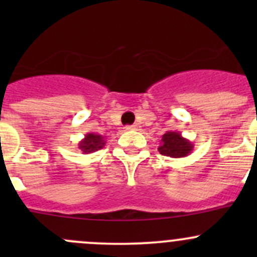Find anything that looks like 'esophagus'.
<instances>
[{
    "instance_id": "esophagus-1",
    "label": "esophagus",
    "mask_w": 257,
    "mask_h": 257,
    "mask_svg": "<svg viewBox=\"0 0 257 257\" xmlns=\"http://www.w3.org/2000/svg\"><path fill=\"white\" fill-rule=\"evenodd\" d=\"M125 129H126V131H138L139 126L137 125V124H134V125H128V126H125Z\"/></svg>"
}]
</instances>
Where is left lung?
<instances>
[{
    "mask_svg": "<svg viewBox=\"0 0 257 257\" xmlns=\"http://www.w3.org/2000/svg\"><path fill=\"white\" fill-rule=\"evenodd\" d=\"M194 149V144L189 139L184 138L179 132H167L162 137L158 148L160 154L170 158L188 157Z\"/></svg>",
    "mask_w": 257,
    "mask_h": 257,
    "instance_id": "1",
    "label": "left lung"
}]
</instances>
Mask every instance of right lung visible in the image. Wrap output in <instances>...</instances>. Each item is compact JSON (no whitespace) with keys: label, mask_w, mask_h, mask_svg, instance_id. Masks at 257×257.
<instances>
[{"label":"right lung","mask_w":257,"mask_h":257,"mask_svg":"<svg viewBox=\"0 0 257 257\" xmlns=\"http://www.w3.org/2000/svg\"><path fill=\"white\" fill-rule=\"evenodd\" d=\"M105 145L104 137L95 133H87L84 138L78 143V148L83 154H90L98 149H102Z\"/></svg>","instance_id":"obj_1"}]
</instances>
